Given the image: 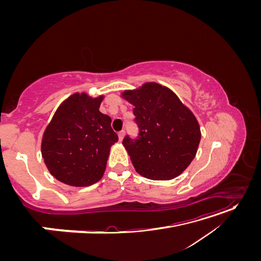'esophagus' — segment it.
Returning a JSON list of instances; mask_svg holds the SVG:
<instances>
[{"instance_id": "esophagus-1", "label": "esophagus", "mask_w": 261, "mask_h": 261, "mask_svg": "<svg viewBox=\"0 0 261 261\" xmlns=\"http://www.w3.org/2000/svg\"><path fill=\"white\" fill-rule=\"evenodd\" d=\"M124 135H125V132H124V130L118 132V139H120V140H123Z\"/></svg>"}]
</instances>
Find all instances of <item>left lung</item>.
<instances>
[{"mask_svg":"<svg viewBox=\"0 0 261 261\" xmlns=\"http://www.w3.org/2000/svg\"><path fill=\"white\" fill-rule=\"evenodd\" d=\"M123 98L134 107L138 135H126L123 145L134 168L147 178L172 179L183 172L196 155L200 127L195 115L167 87L147 83L128 90Z\"/></svg>","mask_w":261,"mask_h":261,"instance_id":"left-lung-1","label":"left lung"}]
</instances>
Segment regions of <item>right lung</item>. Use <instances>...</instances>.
I'll list each match as a JSON object with an SVG mask.
<instances>
[{
  "label": "right lung",
  "instance_id": "add662e5",
  "mask_svg": "<svg viewBox=\"0 0 261 261\" xmlns=\"http://www.w3.org/2000/svg\"><path fill=\"white\" fill-rule=\"evenodd\" d=\"M102 97L75 93L55 112L41 145L51 174L70 186H90L102 177L110 148L118 140L111 117L99 111Z\"/></svg>",
  "mask_w": 261,
  "mask_h": 261
}]
</instances>
